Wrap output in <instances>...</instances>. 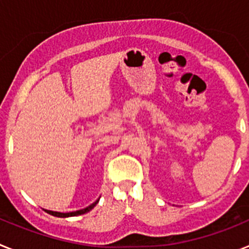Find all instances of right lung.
<instances>
[{
    "label": "right lung",
    "mask_w": 249,
    "mask_h": 249,
    "mask_svg": "<svg viewBox=\"0 0 249 249\" xmlns=\"http://www.w3.org/2000/svg\"><path fill=\"white\" fill-rule=\"evenodd\" d=\"M98 201H100V198H98L96 202H93V203H92V204H89V207H86V208H83V210L74 211V212L61 213V212H54V211H48V210H46V212L50 213V214H52V215H54V217H61V218H67V217H76V215L85 214V213L89 212V211H91L92 208H93V207L98 203Z\"/></svg>",
    "instance_id": "1"
}]
</instances>
